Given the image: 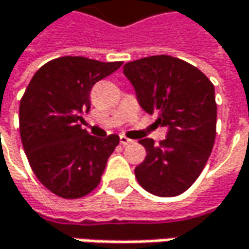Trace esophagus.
<instances>
[{
	"label": "esophagus",
	"instance_id": "34e87169",
	"mask_svg": "<svg viewBox=\"0 0 249 249\" xmlns=\"http://www.w3.org/2000/svg\"><path fill=\"white\" fill-rule=\"evenodd\" d=\"M120 142H121L123 145H129V144H132V140H129V138L125 137V135H120Z\"/></svg>",
	"mask_w": 249,
	"mask_h": 249
}]
</instances>
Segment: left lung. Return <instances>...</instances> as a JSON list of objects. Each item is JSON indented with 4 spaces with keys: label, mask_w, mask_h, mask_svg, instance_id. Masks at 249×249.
Listing matches in <instances>:
<instances>
[{
    "label": "left lung",
    "mask_w": 249,
    "mask_h": 249,
    "mask_svg": "<svg viewBox=\"0 0 249 249\" xmlns=\"http://www.w3.org/2000/svg\"><path fill=\"white\" fill-rule=\"evenodd\" d=\"M140 105L168 126L155 144L140 140L145 160L135 168L140 185L158 196L185 192L202 172L214 147L216 102L213 82L196 67L171 55H152L124 65Z\"/></svg>",
    "instance_id": "1"
}]
</instances>
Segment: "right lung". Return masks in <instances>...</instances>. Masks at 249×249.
<instances>
[{
	"instance_id": "right-lung-1",
	"label": "right lung",
	"mask_w": 249,
	"mask_h": 249,
	"mask_svg": "<svg viewBox=\"0 0 249 249\" xmlns=\"http://www.w3.org/2000/svg\"><path fill=\"white\" fill-rule=\"evenodd\" d=\"M123 65L85 57H61L44 64L19 102V134L39 182L65 199L94 191L120 137L89 135L79 123L91 108L95 82Z\"/></svg>"
}]
</instances>
